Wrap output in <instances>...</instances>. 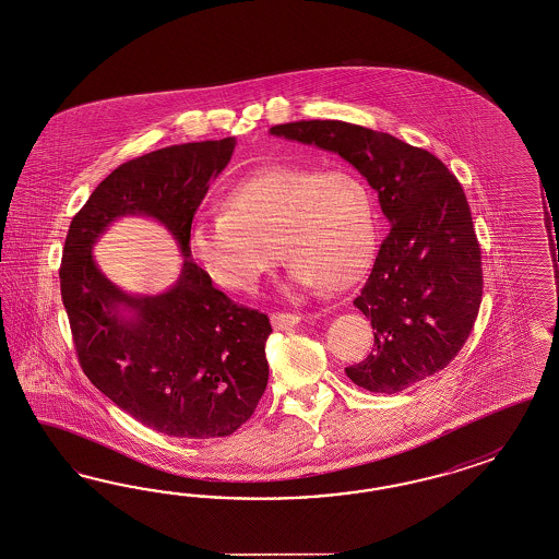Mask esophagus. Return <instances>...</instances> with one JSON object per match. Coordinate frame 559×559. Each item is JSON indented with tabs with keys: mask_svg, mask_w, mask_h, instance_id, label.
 Segmentation results:
<instances>
[{
	"mask_svg": "<svg viewBox=\"0 0 559 559\" xmlns=\"http://www.w3.org/2000/svg\"><path fill=\"white\" fill-rule=\"evenodd\" d=\"M270 320H272V326L276 328V330H289V328L297 326L304 320V316L278 311V313H272Z\"/></svg>",
	"mask_w": 559,
	"mask_h": 559,
	"instance_id": "obj_1",
	"label": "esophagus"
}]
</instances>
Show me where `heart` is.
<instances>
[{
	"mask_svg": "<svg viewBox=\"0 0 559 559\" xmlns=\"http://www.w3.org/2000/svg\"><path fill=\"white\" fill-rule=\"evenodd\" d=\"M188 243L225 289H253L278 250L297 287L336 293L371 269L378 214L371 190L350 169L276 165L237 181L223 211L198 214Z\"/></svg>",
	"mask_w": 559,
	"mask_h": 559,
	"instance_id": "1",
	"label": "heart"
}]
</instances>
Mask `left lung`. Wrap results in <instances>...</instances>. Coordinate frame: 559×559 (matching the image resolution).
<instances>
[{
	"label": "left lung",
	"instance_id": "8db88e82",
	"mask_svg": "<svg viewBox=\"0 0 559 559\" xmlns=\"http://www.w3.org/2000/svg\"><path fill=\"white\" fill-rule=\"evenodd\" d=\"M350 163L378 192L390 233L361 295L373 326L366 361L345 369L369 392L396 394L442 371L475 326L481 248L462 186L438 156L394 135L330 119L270 128Z\"/></svg>",
	"mask_w": 559,
	"mask_h": 559
}]
</instances>
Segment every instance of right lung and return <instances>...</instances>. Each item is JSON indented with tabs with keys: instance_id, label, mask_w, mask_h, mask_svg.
I'll return each instance as SVG.
<instances>
[{
	"instance_id": "add662e5",
	"label": "right lung",
	"mask_w": 559,
	"mask_h": 559,
	"mask_svg": "<svg viewBox=\"0 0 559 559\" xmlns=\"http://www.w3.org/2000/svg\"><path fill=\"white\" fill-rule=\"evenodd\" d=\"M235 144H175L119 165L72 218L63 246L59 285L82 371L135 421L174 438L231 436L269 384V316L214 289L188 243ZM121 215H151L175 235L185 262L171 290L130 296L99 272L92 246Z\"/></svg>"
}]
</instances>
